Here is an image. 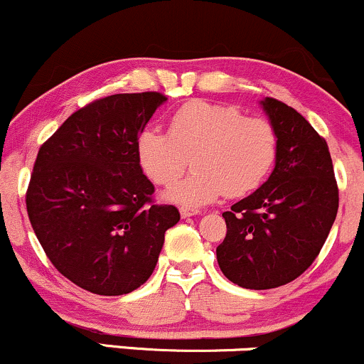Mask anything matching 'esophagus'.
<instances>
[{
	"label": "esophagus",
	"mask_w": 364,
	"mask_h": 364,
	"mask_svg": "<svg viewBox=\"0 0 364 364\" xmlns=\"http://www.w3.org/2000/svg\"><path fill=\"white\" fill-rule=\"evenodd\" d=\"M179 214H181V217H191V215H198L200 210L198 208H193V207H179Z\"/></svg>",
	"instance_id": "obj_1"
}]
</instances>
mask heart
<instances>
[{"label": "heart", "instance_id": "1", "mask_svg": "<svg viewBox=\"0 0 364 364\" xmlns=\"http://www.w3.org/2000/svg\"><path fill=\"white\" fill-rule=\"evenodd\" d=\"M136 156L144 173L161 186L176 183L191 157L193 173L166 196L186 207L202 205L224 193L257 190L277 161L279 133L270 119L245 116L232 104L191 101L173 112L168 132L141 129Z\"/></svg>", "mask_w": 364, "mask_h": 364}]
</instances>
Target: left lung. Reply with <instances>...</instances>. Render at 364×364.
I'll return each mask as SVG.
<instances>
[{"mask_svg": "<svg viewBox=\"0 0 364 364\" xmlns=\"http://www.w3.org/2000/svg\"><path fill=\"white\" fill-rule=\"evenodd\" d=\"M262 106L279 133L275 168L224 212L228 232L215 250L223 274L246 289H272L299 277L318 257L339 208L323 136L282 101L267 97Z\"/></svg>", "mask_w": 364, "mask_h": 364, "instance_id": "left-lung-1", "label": "left lung"}]
</instances>
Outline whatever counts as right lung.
I'll list each match as a JSON object with an SVG mask.
<instances>
[{"label":"right lung","mask_w":364,"mask_h":364,"mask_svg":"<svg viewBox=\"0 0 364 364\" xmlns=\"http://www.w3.org/2000/svg\"><path fill=\"white\" fill-rule=\"evenodd\" d=\"M161 92L114 94L73 112L41 145L25 203L58 272L101 296L135 291L152 275L174 205L154 203L136 139Z\"/></svg>","instance_id":"add662e5"}]
</instances>
